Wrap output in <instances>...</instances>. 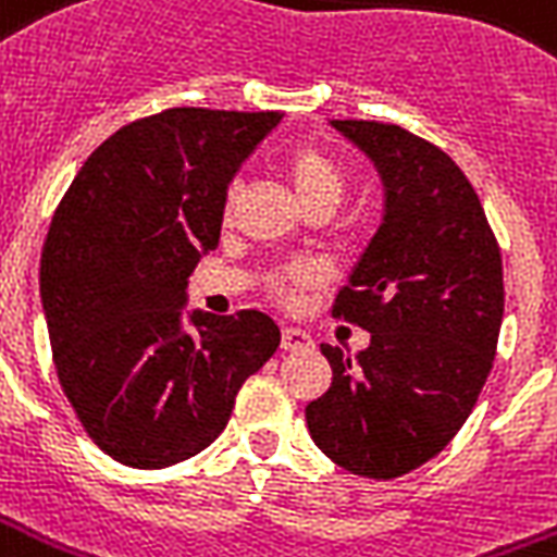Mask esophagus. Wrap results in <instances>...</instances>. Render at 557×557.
<instances>
[{"label":"esophagus","instance_id":"34e87169","mask_svg":"<svg viewBox=\"0 0 557 557\" xmlns=\"http://www.w3.org/2000/svg\"><path fill=\"white\" fill-rule=\"evenodd\" d=\"M312 345V335L297 330V326H286L283 330V350H304V347Z\"/></svg>","mask_w":557,"mask_h":557}]
</instances>
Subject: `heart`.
Returning <instances> with one entry per match:
<instances>
[{"instance_id": "heart-1", "label": "heart", "mask_w": 557, "mask_h": 557, "mask_svg": "<svg viewBox=\"0 0 557 557\" xmlns=\"http://www.w3.org/2000/svg\"><path fill=\"white\" fill-rule=\"evenodd\" d=\"M288 177L295 184V193L304 207L309 203H338L345 195V172L333 157L321 148H297L288 160ZM318 280L315 265H295L271 280V292L277 297H292L297 286H307Z\"/></svg>"}]
</instances>
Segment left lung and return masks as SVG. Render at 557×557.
Listing matches in <instances>:
<instances>
[{"mask_svg": "<svg viewBox=\"0 0 557 557\" xmlns=\"http://www.w3.org/2000/svg\"><path fill=\"white\" fill-rule=\"evenodd\" d=\"M330 125L371 157L385 212L333 307L371 345H321L333 382L307 426L338 467L394 479L438 456L476 406L503 326V257L476 189L438 146L400 125Z\"/></svg>", "mask_w": 557, "mask_h": 557, "instance_id": "1", "label": "left lung"}]
</instances>
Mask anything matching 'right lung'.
Returning a JSON list of instances; mask_svg holds the SVG:
<instances>
[{"label":"right lung","instance_id":"right-lung-1","mask_svg":"<svg viewBox=\"0 0 557 557\" xmlns=\"http://www.w3.org/2000/svg\"><path fill=\"white\" fill-rule=\"evenodd\" d=\"M283 113L172 108L104 139L54 210L40 297L54 368L110 458L160 470L222 435L269 362L265 312H186L189 274L222 236L227 184Z\"/></svg>","mask_w":557,"mask_h":557}]
</instances>
